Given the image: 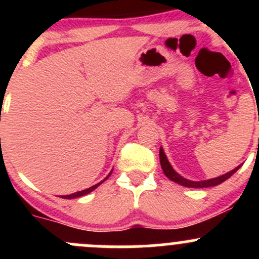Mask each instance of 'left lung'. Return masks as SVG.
<instances>
[{"mask_svg": "<svg viewBox=\"0 0 259 259\" xmlns=\"http://www.w3.org/2000/svg\"><path fill=\"white\" fill-rule=\"evenodd\" d=\"M159 158H160V165H161V169H163L164 174H165L169 179L173 180L174 183H178V184L183 185V187H188V188L214 187V185H218V184H221V183L226 182L227 179L231 178V177L233 176V174L236 173L239 168H241V165H238L237 168H234L233 170H231V171H228L227 174H224V176L217 177V178H213V179L203 180V182H193V180H188V179L183 178L182 176H179V174L177 173L173 168H171L170 163L168 161L165 153H164V150L161 148H160V150H159Z\"/></svg>", "mask_w": 259, "mask_h": 259, "instance_id": "obj_1", "label": "left lung"}]
</instances>
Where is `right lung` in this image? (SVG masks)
Segmentation results:
<instances>
[{
	"mask_svg": "<svg viewBox=\"0 0 259 259\" xmlns=\"http://www.w3.org/2000/svg\"><path fill=\"white\" fill-rule=\"evenodd\" d=\"M111 174V173H110ZM110 174H109V176H110ZM108 176V177H109ZM108 177H106L105 179L104 180H106L108 179ZM103 180V182H104ZM103 182H100V183H98V184H95V185H93V187H90V188H88V189H85V190H81V192H76V193H74V194H70V195H61V198H64V199H72V198H79V197H82V195H85V194H89V193L90 192H93L94 189H96V188L99 187V185L101 184V183Z\"/></svg>",
	"mask_w": 259,
	"mask_h": 259,
	"instance_id": "right-lung-1",
	"label": "right lung"
}]
</instances>
